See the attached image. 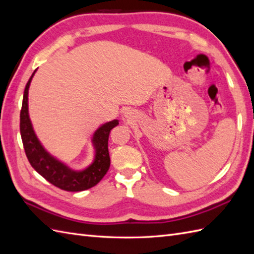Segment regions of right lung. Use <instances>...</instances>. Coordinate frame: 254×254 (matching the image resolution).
Listing matches in <instances>:
<instances>
[{
	"label": "right lung",
	"instance_id": "obj_1",
	"mask_svg": "<svg viewBox=\"0 0 254 254\" xmlns=\"http://www.w3.org/2000/svg\"><path fill=\"white\" fill-rule=\"evenodd\" d=\"M35 71L24 88L20 111V134L29 163L49 183L64 190L80 191L95 187L101 181L110 168L109 134L115 126L119 125V121L114 120L103 124L95 131L92 145L95 147L96 154L92 164L84 170H72L45 150L33 130L28 111V94L30 83Z\"/></svg>",
	"mask_w": 254,
	"mask_h": 254
}]
</instances>
